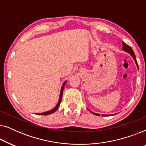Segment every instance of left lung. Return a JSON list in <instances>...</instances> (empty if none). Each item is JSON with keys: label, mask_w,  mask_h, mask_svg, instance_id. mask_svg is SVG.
<instances>
[{"label": "left lung", "mask_w": 146, "mask_h": 146, "mask_svg": "<svg viewBox=\"0 0 146 146\" xmlns=\"http://www.w3.org/2000/svg\"><path fill=\"white\" fill-rule=\"evenodd\" d=\"M122 44H123V47H122L123 50L125 51V52H127V53L130 54L131 56L133 57V58L134 59L135 63H136V65H137V68H139V67H138V64H137V60H136V58H135V55L134 52H133V51L132 50V48H131V46H129V45H127V44H125V42H122ZM90 111V112H91L92 113H93V114H94V115H100V114H98V113H94V112H92V111ZM107 115H102V116H107Z\"/></svg>", "instance_id": "8db88e82"}]
</instances>
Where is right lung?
I'll list each match as a JSON object with an SVG mask.
<instances>
[{"label": "right lung", "instance_id": "1", "mask_svg": "<svg viewBox=\"0 0 146 146\" xmlns=\"http://www.w3.org/2000/svg\"><path fill=\"white\" fill-rule=\"evenodd\" d=\"M66 82H64V84H62V86L61 91H60V98H59L58 102L57 105L56 106V107L54 108H53L52 110H50V111H46V112H44V113H36L37 115H49V114H51V113H54L55 111L57 110V109L58 108V107L60 106V102H61V100H62V93H63L64 87V86H65V84H66Z\"/></svg>", "mask_w": 146, "mask_h": 146}]
</instances>
